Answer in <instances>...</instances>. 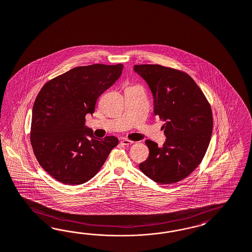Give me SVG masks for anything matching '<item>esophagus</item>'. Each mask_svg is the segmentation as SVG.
Masks as SVG:
<instances>
[{
  "instance_id": "obj_1",
  "label": "esophagus",
  "mask_w": 252,
  "mask_h": 252,
  "mask_svg": "<svg viewBox=\"0 0 252 252\" xmlns=\"http://www.w3.org/2000/svg\"><path fill=\"white\" fill-rule=\"evenodd\" d=\"M121 143H122L123 145H131V144L134 143V141L129 140V139H127V138H124V139L121 140Z\"/></svg>"
}]
</instances>
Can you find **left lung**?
<instances>
[{
	"mask_svg": "<svg viewBox=\"0 0 252 252\" xmlns=\"http://www.w3.org/2000/svg\"><path fill=\"white\" fill-rule=\"evenodd\" d=\"M135 72L153 92L154 114L164 122L161 148L147 139L148 159L141 172L154 182L176 183L198 167L210 144L213 112L202 91L187 73L160 64H136Z\"/></svg>",
	"mask_w": 252,
	"mask_h": 252,
	"instance_id": "1",
	"label": "left lung"
}]
</instances>
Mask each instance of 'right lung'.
Instances as JSON below:
<instances>
[{"label": "right lung", "mask_w": 252, "mask_h": 252, "mask_svg": "<svg viewBox=\"0 0 252 252\" xmlns=\"http://www.w3.org/2000/svg\"><path fill=\"white\" fill-rule=\"evenodd\" d=\"M122 63L77 66L48 81L34 101L31 142L40 166L57 181L80 185L105 162L118 138L94 137L85 126L99 96L122 74Z\"/></svg>", "instance_id": "obj_1"}]
</instances>
